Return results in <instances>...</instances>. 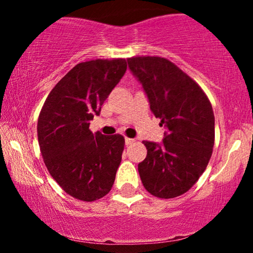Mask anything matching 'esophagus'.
<instances>
[{
	"label": "esophagus",
	"mask_w": 253,
	"mask_h": 253,
	"mask_svg": "<svg viewBox=\"0 0 253 253\" xmlns=\"http://www.w3.org/2000/svg\"><path fill=\"white\" fill-rule=\"evenodd\" d=\"M134 143V139H130V138H125V144L127 145V146H128V145H130V144H133Z\"/></svg>",
	"instance_id": "1"
}]
</instances>
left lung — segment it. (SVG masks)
Segmentation results:
<instances>
[{
	"instance_id": "1",
	"label": "left lung",
	"mask_w": 253,
	"mask_h": 253,
	"mask_svg": "<svg viewBox=\"0 0 253 253\" xmlns=\"http://www.w3.org/2000/svg\"><path fill=\"white\" fill-rule=\"evenodd\" d=\"M129 70L141 83L151 112L167 127L163 143L143 141L146 158L138 164L145 189L172 199L187 193L207 168L214 146V113L193 78L162 57H132Z\"/></svg>"
}]
</instances>
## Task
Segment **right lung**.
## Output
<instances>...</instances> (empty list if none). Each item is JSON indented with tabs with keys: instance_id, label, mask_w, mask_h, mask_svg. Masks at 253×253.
Wrapping results in <instances>:
<instances>
[{
	"instance_id": "add662e5",
	"label": "right lung",
	"mask_w": 253,
	"mask_h": 253,
	"mask_svg": "<svg viewBox=\"0 0 253 253\" xmlns=\"http://www.w3.org/2000/svg\"><path fill=\"white\" fill-rule=\"evenodd\" d=\"M126 69L123 58L77 64L51 90L39 114L43 163L62 189L77 200L95 201L114 184L124 136L94 134L89 125Z\"/></svg>"
}]
</instances>
